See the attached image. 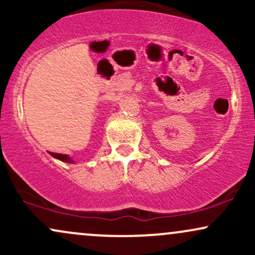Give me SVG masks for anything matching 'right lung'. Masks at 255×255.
Listing matches in <instances>:
<instances>
[{"label":"right lung","mask_w":255,"mask_h":255,"mask_svg":"<svg viewBox=\"0 0 255 255\" xmlns=\"http://www.w3.org/2000/svg\"><path fill=\"white\" fill-rule=\"evenodd\" d=\"M50 154L54 158H57V159L62 160V162H66V163H74V160L72 159L71 157L67 156V154H61V153H54V152H50Z\"/></svg>","instance_id":"1"}]
</instances>
